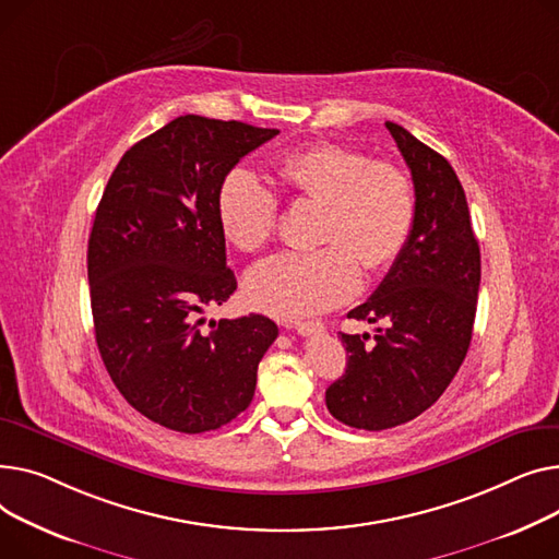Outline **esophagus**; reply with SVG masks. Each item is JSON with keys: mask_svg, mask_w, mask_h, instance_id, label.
<instances>
[{"mask_svg": "<svg viewBox=\"0 0 559 559\" xmlns=\"http://www.w3.org/2000/svg\"><path fill=\"white\" fill-rule=\"evenodd\" d=\"M290 330L298 332L300 336H313V334H320L324 332V324L322 322H295V324H288Z\"/></svg>", "mask_w": 559, "mask_h": 559, "instance_id": "obj_1", "label": "esophagus"}]
</instances>
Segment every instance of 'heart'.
Wrapping results in <instances>:
<instances>
[{"label": "heart", "instance_id": "1", "mask_svg": "<svg viewBox=\"0 0 559 559\" xmlns=\"http://www.w3.org/2000/svg\"><path fill=\"white\" fill-rule=\"evenodd\" d=\"M277 176L293 199L324 205L320 241L311 252H282L246 280L248 302L275 318H307L347 302L360 288V264L383 271L395 261L415 225V189L397 164L364 151L320 142L288 153ZM280 201L246 169L229 171L218 191L225 237L257 252L277 227Z\"/></svg>", "mask_w": 559, "mask_h": 559}]
</instances>
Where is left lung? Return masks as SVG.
Listing matches in <instances>:
<instances>
[{"label": "left lung", "instance_id": "obj_1", "mask_svg": "<svg viewBox=\"0 0 559 559\" xmlns=\"http://www.w3.org/2000/svg\"><path fill=\"white\" fill-rule=\"evenodd\" d=\"M415 187V225L372 298L347 318L366 320L377 334H341L345 374L324 392L330 413L352 429L383 431L431 408L472 343L480 286V250L465 189L451 164L385 121Z\"/></svg>", "mask_w": 559, "mask_h": 559}]
</instances>
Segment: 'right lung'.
I'll return each mask as SVG.
<instances>
[{"label": "right lung", "instance_id": "1", "mask_svg": "<svg viewBox=\"0 0 559 559\" xmlns=\"http://www.w3.org/2000/svg\"><path fill=\"white\" fill-rule=\"evenodd\" d=\"M280 130L185 115L130 146L87 241L94 336L123 400L180 433L221 429L254 395L277 338L259 313L210 320L237 290L218 191L235 164Z\"/></svg>", "mask_w": 559, "mask_h": 559}]
</instances>
